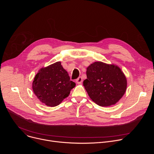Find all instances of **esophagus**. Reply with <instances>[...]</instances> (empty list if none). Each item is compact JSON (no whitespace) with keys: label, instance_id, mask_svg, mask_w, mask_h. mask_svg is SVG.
I'll use <instances>...</instances> for the list:
<instances>
[{"label":"esophagus","instance_id":"34e87169","mask_svg":"<svg viewBox=\"0 0 154 154\" xmlns=\"http://www.w3.org/2000/svg\"><path fill=\"white\" fill-rule=\"evenodd\" d=\"M82 82H83V79H82V78L81 77H79L76 80V82H77V83H78V84H81Z\"/></svg>","mask_w":154,"mask_h":154}]
</instances>
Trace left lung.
<instances>
[{
	"label": "left lung",
	"mask_w": 154,
	"mask_h": 154,
	"mask_svg": "<svg viewBox=\"0 0 154 154\" xmlns=\"http://www.w3.org/2000/svg\"><path fill=\"white\" fill-rule=\"evenodd\" d=\"M83 86L91 99L101 106L116 104L127 90V79L114 64L96 61L86 68Z\"/></svg>",
	"instance_id": "obj_1"
}]
</instances>
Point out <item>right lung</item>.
<instances>
[{"label":"right lung","instance_id":"right-lung-1","mask_svg":"<svg viewBox=\"0 0 154 154\" xmlns=\"http://www.w3.org/2000/svg\"><path fill=\"white\" fill-rule=\"evenodd\" d=\"M75 86L61 62L57 61L38 71L32 83V90L40 102L52 107L68 97Z\"/></svg>","mask_w":154,"mask_h":154}]
</instances>
